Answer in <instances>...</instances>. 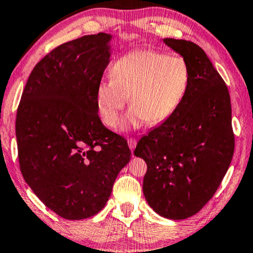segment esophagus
<instances>
[{"label": "esophagus", "instance_id": "esophagus-1", "mask_svg": "<svg viewBox=\"0 0 253 253\" xmlns=\"http://www.w3.org/2000/svg\"><path fill=\"white\" fill-rule=\"evenodd\" d=\"M127 145H129L130 150L133 151V148L136 147V145H137V140L133 139V138H130V139H127Z\"/></svg>", "mask_w": 253, "mask_h": 253}]
</instances>
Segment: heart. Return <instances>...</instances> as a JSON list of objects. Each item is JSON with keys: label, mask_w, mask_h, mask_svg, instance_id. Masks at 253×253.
<instances>
[{"label": "heart", "mask_w": 253, "mask_h": 253, "mask_svg": "<svg viewBox=\"0 0 253 253\" xmlns=\"http://www.w3.org/2000/svg\"><path fill=\"white\" fill-rule=\"evenodd\" d=\"M109 79L96 86L95 105L100 119L115 129L130 98L126 124L155 126L168 120L188 94L191 72L184 58L155 49H136L114 62Z\"/></svg>", "instance_id": "heart-1"}]
</instances>
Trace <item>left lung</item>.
Listing matches in <instances>:
<instances>
[{
    "instance_id": "1",
    "label": "left lung",
    "mask_w": 253,
    "mask_h": 253,
    "mask_svg": "<svg viewBox=\"0 0 253 253\" xmlns=\"http://www.w3.org/2000/svg\"><path fill=\"white\" fill-rule=\"evenodd\" d=\"M164 42L186 61L191 82L179 108L138 141L134 155L147 165L148 205L159 215L182 220L214 196L233 159L235 138L228 87L205 51L191 41Z\"/></svg>"
}]
</instances>
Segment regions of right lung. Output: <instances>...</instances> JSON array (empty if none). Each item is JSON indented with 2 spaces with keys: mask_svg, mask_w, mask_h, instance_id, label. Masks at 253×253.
Listing matches in <instances>:
<instances>
[{
  "mask_svg": "<svg viewBox=\"0 0 253 253\" xmlns=\"http://www.w3.org/2000/svg\"><path fill=\"white\" fill-rule=\"evenodd\" d=\"M110 40L112 34L101 32L51 50L31 72L17 110L23 177L68 220L99 213L131 159L127 141L103 126L95 105Z\"/></svg>",
  "mask_w": 253,
  "mask_h": 253,
  "instance_id": "1",
  "label": "right lung"
}]
</instances>
